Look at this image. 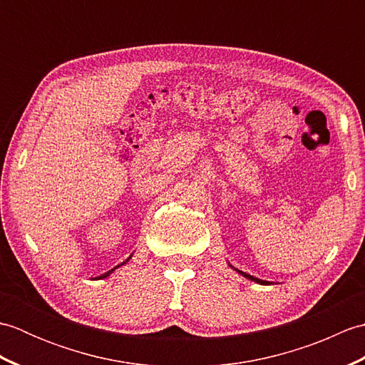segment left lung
<instances>
[{
    "mask_svg": "<svg viewBox=\"0 0 365 365\" xmlns=\"http://www.w3.org/2000/svg\"><path fill=\"white\" fill-rule=\"evenodd\" d=\"M232 267V265H230ZM232 268H234V267H232ZM235 271H238V273L240 274H242V276H245L246 279H251V281H254V282H257V284H262V285H268L269 282L268 281H262V279H257V277H254V276H251V274H247V273H243V271H240V269H237V268H234Z\"/></svg>",
    "mask_w": 365,
    "mask_h": 365,
    "instance_id": "left-lung-1",
    "label": "left lung"
}]
</instances>
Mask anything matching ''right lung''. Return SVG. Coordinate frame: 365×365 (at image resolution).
<instances>
[{"mask_svg":"<svg viewBox=\"0 0 365 365\" xmlns=\"http://www.w3.org/2000/svg\"><path fill=\"white\" fill-rule=\"evenodd\" d=\"M128 259H131V255H130V257H128ZM128 259H127V260H125V262H128ZM125 262H123V263H125ZM123 263H120V265H123ZM120 265H118V267H114V268H113V269H110V271H108V273H105V274H102V276H98V279H103V277H106V276H110V274H111V273H113V271H114V269H115V268H119V267H120Z\"/></svg>","mask_w":365,"mask_h":365,"instance_id":"1","label":"right lung"}]
</instances>
